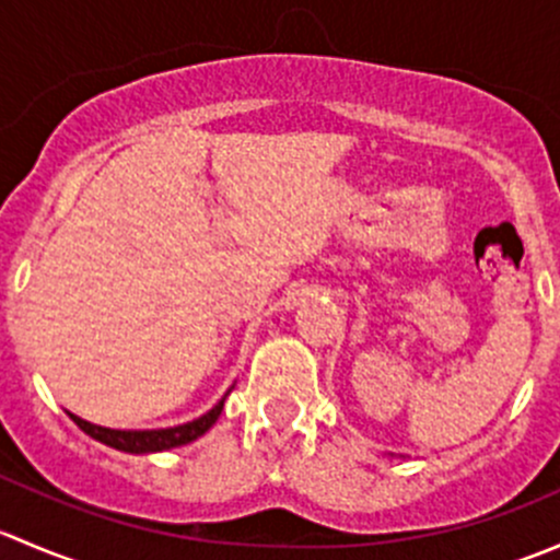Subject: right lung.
I'll return each mask as SVG.
<instances>
[{
	"instance_id": "add662e5",
	"label": "right lung",
	"mask_w": 560,
	"mask_h": 560,
	"mask_svg": "<svg viewBox=\"0 0 560 560\" xmlns=\"http://www.w3.org/2000/svg\"><path fill=\"white\" fill-rule=\"evenodd\" d=\"M224 398H228V395H224ZM224 398L219 400L211 411L197 417V420L184 422V425H175V428H156V431H116V428L94 425V422L81 420V417L75 415H70V420L75 422L83 433H89V436L97 439V442L107 444V447L121 450V453H132V455L162 453V450H173V447H180V444H189L195 442V439H200L202 433L219 420V415H222Z\"/></svg>"
}]
</instances>
